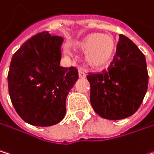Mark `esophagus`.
<instances>
[{
  "label": "esophagus",
  "mask_w": 154,
  "mask_h": 154,
  "mask_svg": "<svg viewBox=\"0 0 154 154\" xmlns=\"http://www.w3.org/2000/svg\"><path fill=\"white\" fill-rule=\"evenodd\" d=\"M79 76L81 79H85L86 78V74L82 70H79Z\"/></svg>",
  "instance_id": "34e87169"
}]
</instances>
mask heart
<instances>
[{
  "mask_svg": "<svg viewBox=\"0 0 154 154\" xmlns=\"http://www.w3.org/2000/svg\"><path fill=\"white\" fill-rule=\"evenodd\" d=\"M76 47L85 52L86 64L94 69L107 66L112 60L116 45L113 37L107 34H92L76 44Z\"/></svg>",
  "mask_w": 154,
  "mask_h": 154,
  "instance_id": "obj_1",
  "label": "heart"
}]
</instances>
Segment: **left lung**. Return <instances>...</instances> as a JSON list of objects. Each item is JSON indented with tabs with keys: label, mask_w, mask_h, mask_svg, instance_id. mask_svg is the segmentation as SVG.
I'll list each match as a JSON object with an SVG mask.
<instances>
[{
	"label": "left lung",
	"mask_w": 154,
	"mask_h": 154,
	"mask_svg": "<svg viewBox=\"0 0 154 154\" xmlns=\"http://www.w3.org/2000/svg\"><path fill=\"white\" fill-rule=\"evenodd\" d=\"M88 74L91 106L103 119H125L140 108L148 88L146 60L125 35H119L109 66L100 73Z\"/></svg>",
	"instance_id": "left-lung-1"
}]
</instances>
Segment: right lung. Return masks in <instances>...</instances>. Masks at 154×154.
I'll return each instance as SVG.
<instances>
[{"label": "right lung", "mask_w": 154, "mask_h": 154, "mask_svg": "<svg viewBox=\"0 0 154 154\" xmlns=\"http://www.w3.org/2000/svg\"><path fill=\"white\" fill-rule=\"evenodd\" d=\"M63 37L44 31L14 54L8 72L9 95L25 122L52 126L63 119L66 100L79 79L75 66H60Z\"/></svg>", "instance_id": "add662e5"}]
</instances>
